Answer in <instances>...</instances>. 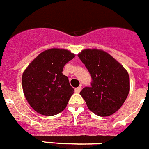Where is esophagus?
I'll list each match as a JSON object with an SVG mask.
<instances>
[{"label":"esophagus","instance_id":"esophagus-1","mask_svg":"<svg viewBox=\"0 0 149 149\" xmlns=\"http://www.w3.org/2000/svg\"><path fill=\"white\" fill-rule=\"evenodd\" d=\"M81 86H79L78 87V88H76L74 91H75L76 93H79V92L81 91Z\"/></svg>","mask_w":149,"mask_h":149}]
</instances>
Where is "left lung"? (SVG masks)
Listing matches in <instances>:
<instances>
[{
    "instance_id": "obj_1",
    "label": "left lung",
    "mask_w": 149,
    "mask_h": 149,
    "mask_svg": "<svg viewBox=\"0 0 149 149\" xmlns=\"http://www.w3.org/2000/svg\"><path fill=\"white\" fill-rule=\"evenodd\" d=\"M78 57L91 74V87L80 95L89 110L106 117L119 109L129 93V75L125 68L107 52L84 49Z\"/></svg>"
}]
</instances>
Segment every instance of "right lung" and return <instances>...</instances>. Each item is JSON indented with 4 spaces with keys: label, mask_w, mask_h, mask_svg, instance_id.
Masks as SVG:
<instances>
[{
    "label": "right lung",
    "mask_w": 149,
    "mask_h": 149,
    "mask_svg": "<svg viewBox=\"0 0 149 149\" xmlns=\"http://www.w3.org/2000/svg\"><path fill=\"white\" fill-rule=\"evenodd\" d=\"M74 58L68 50L52 48L41 52L22 74V88L26 99L35 111L52 116L67 106L74 90L63 68Z\"/></svg>",
    "instance_id": "add662e5"
}]
</instances>
